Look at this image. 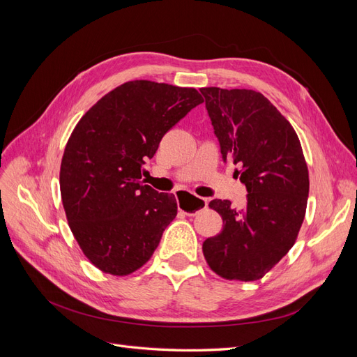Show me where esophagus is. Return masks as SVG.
<instances>
[{"instance_id":"34e87169","label":"esophagus","mask_w":357,"mask_h":357,"mask_svg":"<svg viewBox=\"0 0 357 357\" xmlns=\"http://www.w3.org/2000/svg\"><path fill=\"white\" fill-rule=\"evenodd\" d=\"M176 198H177L178 210L188 215L197 214L198 211L207 208V205H208L207 199L192 195V193H189V192H177Z\"/></svg>"}]
</instances>
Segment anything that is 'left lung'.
Returning <instances> with one entry per match:
<instances>
[{
	"mask_svg": "<svg viewBox=\"0 0 357 357\" xmlns=\"http://www.w3.org/2000/svg\"><path fill=\"white\" fill-rule=\"evenodd\" d=\"M199 91L222 158L240 168L235 174L248 192L241 210L231 208L228 199L210 202L223 229L204 241L202 253L218 275L255 282L296 241L310 189L307 162L295 129L261 92Z\"/></svg>",
	"mask_w": 357,
	"mask_h": 357,
	"instance_id": "1",
	"label": "left lung"
}]
</instances>
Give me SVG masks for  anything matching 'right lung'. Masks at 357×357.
<instances>
[{
	"mask_svg": "<svg viewBox=\"0 0 357 357\" xmlns=\"http://www.w3.org/2000/svg\"><path fill=\"white\" fill-rule=\"evenodd\" d=\"M201 102L193 88L134 80L104 95L75 125L61 162V197L74 238L102 273L142 268L174 220V195L144 185L143 165Z\"/></svg>",
	"mask_w": 357,
	"mask_h": 357,
	"instance_id": "obj_1",
	"label": "right lung"
}]
</instances>
